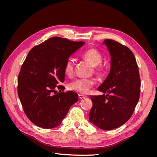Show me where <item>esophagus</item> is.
Segmentation results:
<instances>
[{"mask_svg":"<svg viewBox=\"0 0 157 157\" xmlns=\"http://www.w3.org/2000/svg\"><path fill=\"white\" fill-rule=\"evenodd\" d=\"M78 98H79V99H84V98H86V96H84L83 95H82V94H78Z\"/></svg>","mask_w":157,"mask_h":157,"instance_id":"1","label":"esophagus"}]
</instances>
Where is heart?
<instances>
[{"label":"heart","mask_w":157,"mask_h":157,"mask_svg":"<svg viewBox=\"0 0 157 157\" xmlns=\"http://www.w3.org/2000/svg\"><path fill=\"white\" fill-rule=\"evenodd\" d=\"M82 57L96 67V73L99 75H103L104 68L101 65L103 56L101 52L96 48H89L82 54ZM64 73L69 77H72L75 73V61L73 59L69 58L64 65ZM95 84L93 79H77L69 83V88L73 91L81 94H87Z\"/></svg>","instance_id":"1"}]
</instances>
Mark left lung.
Masks as SVG:
<instances>
[{
    "label": "left lung",
    "mask_w": 157,
    "mask_h": 157,
    "mask_svg": "<svg viewBox=\"0 0 157 157\" xmlns=\"http://www.w3.org/2000/svg\"><path fill=\"white\" fill-rule=\"evenodd\" d=\"M103 44L111 55V69L98 90L106 95L90 97L89 119L100 129L111 130L132 117L140 99L141 80L135 56L127 46L111 39Z\"/></svg>",
    "instance_id": "8db88e82"
}]
</instances>
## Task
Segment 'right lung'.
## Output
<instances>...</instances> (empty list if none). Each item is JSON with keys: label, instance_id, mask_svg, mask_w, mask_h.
I'll return each instance as SVG.
<instances>
[{"label": "right lung", "instance_id": "obj_1", "mask_svg": "<svg viewBox=\"0 0 157 157\" xmlns=\"http://www.w3.org/2000/svg\"><path fill=\"white\" fill-rule=\"evenodd\" d=\"M84 44L54 36L29 51L18 75L17 94L33 124L45 129L58 126L78 101L77 93L65 92L59 84L65 80L66 61Z\"/></svg>", "mask_w": 157, "mask_h": 157}]
</instances>
